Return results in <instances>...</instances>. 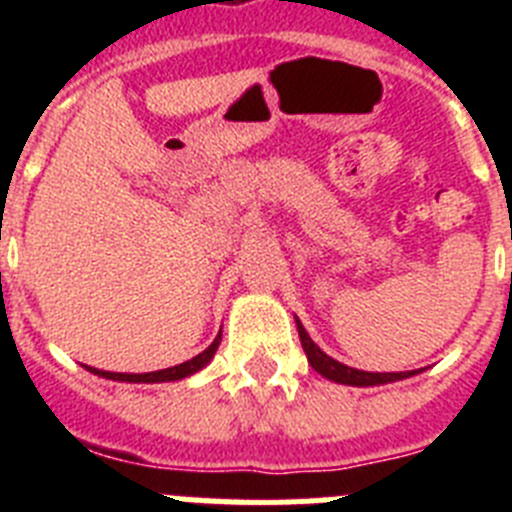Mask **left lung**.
<instances>
[{
	"label": "left lung",
	"mask_w": 512,
	"mask_h": 512,
	"mask_svg": "<svg viewBox=\"0 0 512 512\" xmlns=\"http://www.w3.org/2000/svg\"><path fill=\"white\" fill-rule=\"evenodd\" d=\"M297 333H300L302 348H305V356L310 361V366L318 374H323L325 379L336 384H351V387H377V384H390L400 382V379H408L420 374V369H413V372H364V369H354V366H346L341 361H336L333 356H328L318 343L307 336L305 325L295 318Z\"/></svg>",
	"instance_id": "left-lung-1"
}]
</instances>
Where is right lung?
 <instances>
[{"label": "right lung", "mask_w": 512, "mask_h": 512, "mask_svg": "<svg viewBox=\"0 0 512 512\" xmlns=\"http://www.w3.org/2000/svg\"><path fill=\"white\" fill-rule=\"evenodd\" d=\"M220 338H223V330L217 333L215 341L210 343V346L202 351V354H197L194 359L184 361V364L179 366H171V369H161V372H146V374H128V372H102V369H94V366H87L84 364V369L92 374H97V377H104V379H112V382H130V384H156V382H179V379H187L192 377V374H197L200 369H205L207 364L212 361V356H215L217 346H220Z\"/></svg>", "instance_id": "obj_1"}]
</instances>
